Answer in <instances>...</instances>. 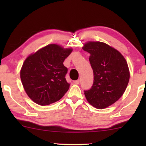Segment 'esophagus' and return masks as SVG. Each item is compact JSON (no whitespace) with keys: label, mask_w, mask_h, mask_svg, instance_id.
<instances>
[{"label":"esophagus","mask_w":146,"mask_h":146,"mask_svg":"<svg viewBox=\"0 0 146 146\" xmlns=\"http://www.w3.org/2000/svg\"><path fill=\"white\" fill-rule=\"evenodd\" d=\"M73 83L75 84H79V83H80V80H75L73 81Z\"/></svg>","instance_id":"34e87169"}]
</instances>
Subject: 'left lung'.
Segmentation results:
<instances>
[{
	"mask_svg": "<svg viewBox=\"0 0 146 146\" xmlns=\"http://www.w3.org/2000/svg\"><path fill=\"white\" fill-rule=\"evenodd\" d=\"M83 49L90 54L93 84L84 90L88 102L97 109L114 104L122 97L129 80V71L124 57L117 49L101 42H89Z\"/></svg>",
	"mask_w": 146,
	"mask_h": 146,
	"instance_id": "1",
	"label": "left lung"
}]
</instances>
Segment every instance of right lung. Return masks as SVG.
Masks as SVG:
<instances>
[{
	"label": "right lung",
	"mask_w": 146,
	"mask_h": 146,
	"mask_svg": "<svg viewBox=\"0 0 146 146\" xmlns=\"http://www.w3.org/2000/svg\"><path fill=\"white\" fill-rule=\"evenodd\" d=\"M71 51L72 49L49 44L26 59L21 78L24 90L33 102L49 105L61 99L67 92L70 84L65 78L68 68L63 62Z\"/></svg>",
	"instance_id": "right-lung-1"
}]
</instances>
